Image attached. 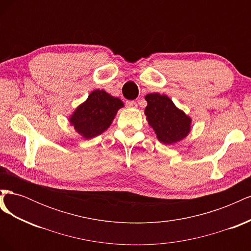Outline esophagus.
I'll return each mask as SVG.
<instances>
[{
	"instance_id": "34e87169",
	"label": "esophagus",
	"mask_w": 251,
	"mask_h": 251,
	"mask_svg": "<svg viewBox=\"0 0 251 251\" xmlns=\"http://www.w3.org/2000/svg\"><path fill=\"white\" fill-rule=\"evenodd\" d=\"M126 107H128V108H136V107H137V103H136L134 100H127L126 102Z\"/></svg>"
}]
</instances>
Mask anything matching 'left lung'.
I'll list each match as a JSON object with an SVG mask.
<instances>
[{
  "instance_id": "8db88e82",
  "label": "left lung",
  "mask_w": 251,
  "mask_h": 251,
  "mask_svg": "<svg viewBox=\"0 0 251 251\" xmlns=\"http://www.w3.org/2000/svg\"><path fill=\"white\" fill-rule=\"evenodd\" d=\"M146 114L149 125L157 138L164 144H173L184 139L191 132L192 119L179 110L166 95L151 93L146 96Z\"/></svg>"
}]
</instances>
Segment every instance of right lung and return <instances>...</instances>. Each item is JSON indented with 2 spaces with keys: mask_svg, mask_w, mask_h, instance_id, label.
Here are the masks:
<instances>
[{
  "mask_svg": "<svg viewBox=\"0 0 251 251\" xmlns=\"http://www.w3.org/2000/svg\"><path fill=\"white\" fill-rule=\"evenodd\" d=\"M119 98L103 90H95L70 116V124L85 139L102 134L111 126L117 111L124 107Z\"/></svg>",
  "mask_w": 251,
  "mask_h": 251,
  "instance_id": "right-lung-1",
  "label": "right lung"
}]
</instances>
